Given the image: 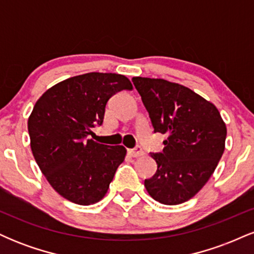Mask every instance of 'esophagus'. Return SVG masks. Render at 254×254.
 <instances>
[{"label":"esophagus","mask_w":254,"mask_h":254,"mask_svg":"<svg viewBox=\"0 0 254 254\" xmlns=\"http://www.w3.org/2000/svg\"><path fill=\"white\" fill-rule=\"evenodd\" d=\"M127 154H129L131 157H138V156L143 155V149H142L139 145H137V147L133 148V149L127 150Z\"/></svg>","instance_id":"esophagus-1"}]
</instances>
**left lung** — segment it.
Masks as SVG:
<instances>
[{
    "instance_id": "left-lung-1",
    "label": "left lung",
    "mask_w": 254,
    "mask_h": 254,
    "mask_svg": "<svg viewBox=\"0 0 254 254\" xmlns=\"http://www.w3.org/2000/svg\"><path fill=\"white\" fill-rule=\"evenodd\" d=\"M154 132L166 133L161 153H151L156 173L144 180L157 202L177 205L205 185L224 151L227 127L214 104L179 83L132 77Z\"/></svg>"
}]
</instances>
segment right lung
<instances>
[{"instance_id": "right-lung-1", "label": "right lung", "mask_w": 254, "mask_h": 254, "mask_svg": "<svg viewBox=\"0 0 254 254\" xmlns=\"http://www.w3.org/2000/svg\"><path fill=\"white\" fill-rule=\"evenodd\" d=\"M132 84L124 75L88 72L55 84L38 99L28 118L31 149L42 173L61 196L80 205L103 199L123 145L89 139L104 122L109 99Z\"/></svg>"}]
</instances>
